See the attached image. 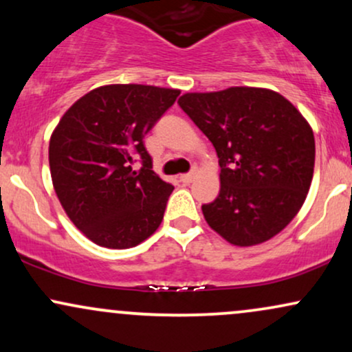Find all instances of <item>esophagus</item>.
<instances>
[{
	"label": "esophagus",
	"instance_id": "1",
	"mask_svg": "<svg viewBox=\"0 0 352 352\" xmlns=\"http://www.w3.org/2000/svg\"><path fill=\"white\" fill-rule=\"evenodd\" d=\"M182 184H190L193 179H195V172H190V173H184V175L179 177Z\"/></svg>",
	"mask_w": 352,
	"mask_h": 352
}]
</instances>
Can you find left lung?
<instances>
[{
  "label": "left lung",
  "instance_id": "1",
  "mask_svg": "<svg viewBox=\"0 0 352 352\" xmlns=\"http://www.w3.org/2000/svg\"><path fill=\"white\" fill-rule=\"evenodd\" d=\"M179 106L215 147L220 193L201 205L228 243L270 240L296 217L314 170V135L301 112L278 92L228 87L188 92Z\"/></svg>",
  "mask_w": 352,
  "mask_h": 352
}]
</instances>
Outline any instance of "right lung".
<instances>
[{"instance_id":"add662e5","label":"right lung","mask_w":352,"mask_h":352,"mask_svg":"<svg viewBox=\"0 0 352 352\" xmlns=\"http://www.w3.org/2000/svg\"><path fill=\"white\" fill-rule=\"evenodd\" d=\"M179 94L111 84L92 89L60 117L50 140L52 185L72 223L96 245L132 248L162 223L173 187L152 170L142 139Z\"/></svg>"}]
</instances>
